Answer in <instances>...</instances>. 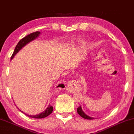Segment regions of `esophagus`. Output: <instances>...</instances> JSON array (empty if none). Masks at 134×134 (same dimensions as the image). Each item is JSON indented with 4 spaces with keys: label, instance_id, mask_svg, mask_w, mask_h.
Returning <instances> with one entry per match:
<instances>
[{
    "label": "esophagus",
    "instance_id": "obj_1",
    "mask_svg": "<svg viewBox=\"0 0 134 134\" xmlns=\"http://www.w3.org/2000/svg\"><path fill=\"white\" fill-rule=\"evenodd\" d=\"M64 83H63H63H61V85H64Z\"/></svg>",
    "mask_w": 134,
    "mask_h": 134
}]
</instances>
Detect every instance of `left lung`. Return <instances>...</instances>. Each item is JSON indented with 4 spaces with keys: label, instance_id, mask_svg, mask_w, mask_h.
<instances>
[{
    "label": "left lung",
    "instance_id": "8db88e82",
    "mask_svg": "<svg viewBox=\"0 0 134 134\" xmlns=\"http://www.w3.org/2000/svg\"><path fill=\"white\" fill-rule=\"evenodd\" d=\"M77 113L79 114L80 116H81L82 118H84V119H90V120L94 119V118H92V117H90V116H88V115H86V114L84 112L83 110H82V107H81V106H80L79 108H77Z\"/></svg>",
    "mask_w": 134,
    "mask_h": 134
}]
</instances>
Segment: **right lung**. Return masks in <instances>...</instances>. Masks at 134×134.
<instances>
[{
  "label": "right lung",
  "instance_id": "add662e5",
  "mask_svg": "<svg viewBox=\"0 0 134 134\" xmlns=\"http://www.w3.org/2000/svg\"><path fill=\"white\" fill-rule=\"evenodd\" d=\"M40 34H41V32H39V31H36V32L30 34V35H27V36H26L23 38H22V39L20 40L19 42H18L17 44H16L14 52H13V53L12 54V57H11V60H12V59H13V58L14 57V56L15 55L16 53H17L18 52H19V51H20V49L23 48V47L25 46L27 44L29 43V42H31V41H33L34 40H35V38H37V37L39 36ZM53 107L49 104V105H48V107H47L46 109L44 110V111H42V112L41 113V114H37V115H28V114L24 113L23 111H21L20 110H20V111H21L23 113H24V114H25V115H27V116H28L29 118H35V119H42V118H46V117L48 116L49 114H52V111H53Z\"/></svg>",
  "mask_w": 134,
  "mask_h": 134
}]
</instances>
